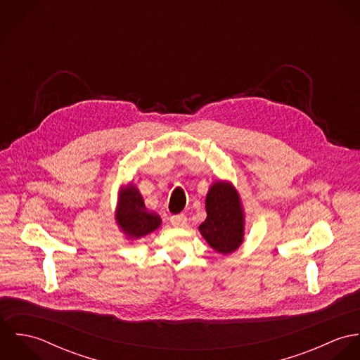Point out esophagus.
Wrapping results in <instances>:
<instances>
[{
	"label": "esophagus",
	"mask_w": 360,
	"mask_h": 360,
	"mask_svg": "<svg viewBox=\"0 0 360 360\" xmlns=\"http://www.w3.org/2000/svg\"><path fill=\"white\" fill-rule=\"evenodd\" d=\"M170 223L174 226V227H184L187 224V217L186 214L180 213V214H173L170 216Z\"/></svg>",
	"instance_id": "1"
}]
</instances>
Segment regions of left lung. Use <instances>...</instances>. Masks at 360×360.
Masks as SVG:
<instances>
[{"instance_id":"left-lung-1","label":"left lung","mask_w":360,"mask_h":360,"mask_svg":"<svg viewBox=\"0 0 360 360\" xmlns=\"http://www.w3.org/2000/svg\"><path fill=\"white\" fill-rule=\"evenodd\" d=\"M206 220L200 231L220 254L236 251L243 243L244 216L238 194L229 183H214L206 195Z\"/></svg>"}]
</instances>
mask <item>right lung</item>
<instances>
[{"mask_svg":"<svg viewBox=\"0 0 360 360\" xmlns=\"http://www.w3.org/2000/svg\"><path fill=\"white\" fill-rule=\"evenodd\" d=\"M116 220L120 229L130 237L139 238L154 231L160 224V217L146 210L143 197L133 186L120 194Z\"/></svg>","mask_w":360,"mask_h":360,"instance_id":"add662e5","label":"right lung"}]
</instances>
